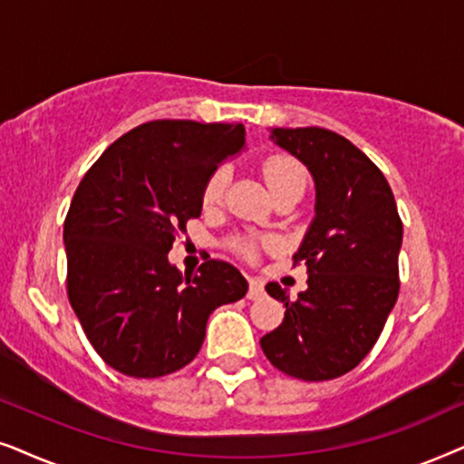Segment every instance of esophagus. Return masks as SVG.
I'll use <instances>...</instances> for the list:
<instances>
[{
    "label": "esophagus",
    "instance_id": "obj_1",
    "mask_svg": "<svg viewBox=\"0 0 464 464\" xmlns=\"http://www.w3.org/2000/svg\"><path fill=\"white\" fill-rule=\"evenodd\" d=\"M265 295V284L263 280H258V277H250V284H248V299H261Z\"/></svg>",
    "mask_w": 464,
    "mask_h": 464
}]
</instances>
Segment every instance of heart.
<instances>
[{
    "label": "heart",
    "instance_id": "heart-1",
    "mask_svg": "<svg viewBox=\"0 0 464 464\" xmlns=\"http://www.w3.org/2000/svg\"><path fill=\"white\" fill-rule=\"evenodd\" d=\"M263 176L271 190V195L282 188L295 187V184H305L304 168H301L293 157H288V154H271V157L265 159ZM227 182H228V169L227 168L216 169L214 174L208 178L206 184H203V193H201L203 206L206 208L218 206L222 195H225ZM237 250L239 255H244L246 258L256 256V246L252 242H237Z\"/></svg>",
    "mask_w": 464,
    "mask_h": 464
}]
</instances>
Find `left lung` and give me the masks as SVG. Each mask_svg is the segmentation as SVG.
<instances>
[{"mask_svg":"<svg viewBox=\"0 0 464 464\" xmlns=\"http://www.w3.org/2000/svg\"><path fill=\"white\" fill-rule=\"evenodd\" d=\"M271 140L310 169L316 216L293 256L307 265V290L290 301L280 284L265 286L286 312L261 348L290 378L333 380L372 352L397 304L403 222L384 174L350 140L320 127H277Z\"/></svg>","mask_w":464,"mask_h":464,"instance_id":"8db88e82","label":"left lung"}]
</instances>
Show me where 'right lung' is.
Masks as SVG:
<instances>
[{
    "label": "right lung",
    "instance_id": "obj_1",
    "mask_svg": "<svg viewBox=\"0 0 464 464\" xmlns=\"http://www.w3.org/2000/svg\"><path fill=\"white\" fill-rule=\"evenodd\" d=\"M244 125L150 121L106 148L63 225L67 296L99 356L131 378H163L201 350L216 307L248 282L209 258L180 274L168 252L199 218L203 184L244 148Z\"/></svg>",
    "mask_w": 464,
    "mask_h": 464
}]
</instances>
